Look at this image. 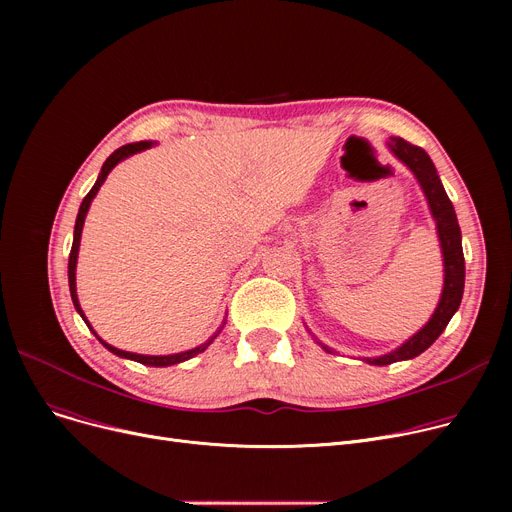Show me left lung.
Listing matches in <instances>:
<instances>
[{"instance_id": "obj_1", "label": "left lung", "mask_w": 512, "mask_h": 512, "mask_svg": "<svg viewBox=\"0 0 512 512\" xmlns=\"http://www.w3.org/2000/svg\"><path fill=\"white\" fill-rule=\"evenodd\" d=\"M390 149L402 164H407L411 172L417 176L423 193L427 197L429 209H432V215L438 226L442 255H444V290L432 319H429L413 338H409L400 348H396L394 353L378 359H367V363L371 365H390L396 361L413 359L423 351H427V348L432 346L438 340V336L446 330L448 321L461 305L463 290H465V257H463V245H461V228H459V222H456L452 201L444 191L434 161L429 159V155L421 147L400 137L390 139ZM324 348L328 353H332L328 346Z\"/></svg>"}]
</instances>
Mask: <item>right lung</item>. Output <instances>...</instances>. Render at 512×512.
I'll return each instance as SVG.
<instances>
[{
	"mask_svg": "<svg viewBox=\"0 0 512 512\" xmlns=\"http://www.w3.org/2000/svg\"><path fill=\"white\" fill-rule=\"evenodd\" d=\"M149 147H151V143L141 141V143H128V145H124V147L116 149L110 157L105 159V164H103V168H101V174H99L97 182L93 184V188H91V191L87 193V197L83 199V203H80V209H78V215H76V226H74V240H72V249H70V259H68V284H70V297H72V303H74L76 311L80 313V317H83V319H85V313H83V309H80V305H78V297H76V274H74V272H76V257H78L80 234H83L85 215H87V211H89V205H91L93 197H95V195H97V191H99V186L103 184V180L107 178V174L112 172V168L118 164V161H122L124 157L132 155V153H139V151H143V149H149ZM85 321H87V319H85ZM87 326H89V321H87ZM89 328H91V326H89ZM93 334H95V332H93ZM95 336H97V334H95ZM215 336H218V334H215ZM215 336H213V338H215ZM213 338H209L205 344H201V346L193 348V351L178 353V355H166V357H149V355H137V353H126V351H120V348L110 346V344L103 342V340L97 336V340L107 348V351H112V353H114V355H118V357L132 359V361H137V363L149 365V367H168V365H176V363H182V361H186V359H191V357H195V355L203 353L205 348L213 342Z\"/></svg>",
	"mask_w": 512,
	"mask_h": 512,
	"instance_id": "obj_1",
	"label": "right lung"
}]
</instances>
